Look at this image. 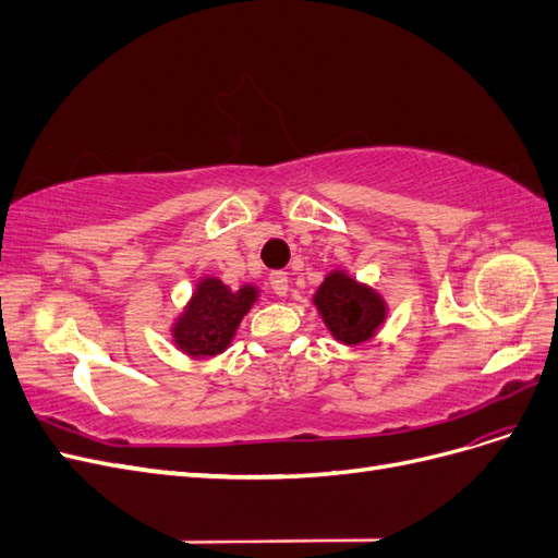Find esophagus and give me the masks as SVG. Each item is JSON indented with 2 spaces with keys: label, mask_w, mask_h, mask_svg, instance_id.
<instances>
[{
  "label": "esophagus",
  "mask_w": 558,
  "mask_h": 558,
  "mask_svg": "<svg viewBox=\"0 0 558 558\" xmlns=\"http://www.w3.org/2000/svg\"><path fill=\"white\" fill-rule=\"evenodd\" d=\"M269 286H272V291L277 295H286V293H289V275L272 272V275H269Z\"/></svg>",
  "instance_id": "obj_1"
}]
</instances>
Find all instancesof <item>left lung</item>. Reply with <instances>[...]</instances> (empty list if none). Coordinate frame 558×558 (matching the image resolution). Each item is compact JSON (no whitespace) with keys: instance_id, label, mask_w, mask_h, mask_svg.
I'll list each match as a JSON object with an SVG mask.
<instances>
[{"instance_id":"1","label":"left lung","mask_w":558,"mask_h":558,"mask_svg":"<svg viewBox=\"0 0 558 558\" xmlns=\"http://www.w3.org/2000/svg\"><path fill=\"white\" fill-rule=\"evenodd\" d=\"M312 300L330 335L349 347L373 340L388 314L386 300L344 269H332Z\"/></svg>"}]
</instances>
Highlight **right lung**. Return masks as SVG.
<instances>
[{
  "instance_id": "right-lung-1",
  "label": "right lung",
  "mask_w": 558,
  "mask_h": 558,
  "mask_svg": "<svg viewBox=\"0 0 558 558\" xmlns=\"http://www.w3.org/2000/svg\"><path fill=\"white\" fill-rule=\"evenodd\" d=\"M256 300V286L244 283L242 289L230 291L221 279L202 277L189 305L174 320V344L193 359L223 353Z\"/></svg>"
}]
</instances>
